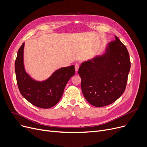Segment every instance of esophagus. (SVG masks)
<instances>
[{
	"label": "esophagus",
	"instance_id": "1",
	"mask_svg": "<svg viewBox=\"0 0 147 147\" xmlns=\"http://www.w3.org/2000/svg\"><path fill=\"white\" fill-rule=\"evenodd\" d=\"M79 66H80V65L79 64H75L74 67H75V70H76V71H78Z\"/></svg>",
	"mask_w": 147,
	"mask_h": 147
}]
</instances>
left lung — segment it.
<instances>
[{
	"label": "left lung",
	"mask_w": 147,
	"mask_h": 147,
	"mask_svg": "<svg viewBox=\"0 0 147 147\" xmlns=\"http://www.w3.org/2000/svg\"><path fill=\"white\" fill-rule=\"evenodd\" d=\"M108 43L104 54L84 61L78 73L82 79V91L87 101L101 107L116 101L124 92L130 68L126 46L115 36Z\"/></svg>",
	"instance_id": "8db88e82"
}]
</instances>
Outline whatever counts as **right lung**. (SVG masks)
<instances>
[{
  "instance_id": "add662e5",
  "label": "right lung",
  "mask_w": 147,
  "mask_h": 147,
  "mask_svg": "<svg viewBox=\"0 0 147 147\" xmlns=\"http://www.w3.org/2000/svg\"><path fill=\"white\" fill-rule=\"evenodd\" d=\"M24 43L20 48L15 63V71L19 90L22 96L33 105L49 109L55 105L63 94L69 79L74 75V65L62 67L45 81H36L25 71Z\"/></svg>"
}]
</instances>
